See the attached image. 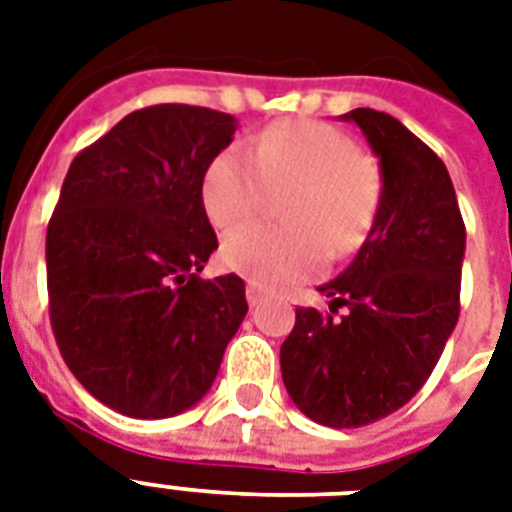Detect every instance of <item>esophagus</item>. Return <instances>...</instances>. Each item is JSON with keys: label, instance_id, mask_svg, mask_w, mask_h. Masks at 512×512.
I'll return each instance as SVG.
<instances>
[{"label": "esophagus", "instance_id": "1", "mask_svg": "<svg viewBox=\"0 0 512 512\" xmlns=\"http://www.w3.org/2000/svg\"><path fill=\"white\" fill-rule=\"evenodd\" d=\"M263 297H265L263 284H257V281H247V300H249V305L255 308V305L260 303Z\"/></svg>", "mask_w": 512, "mask_h": 512}]
</instances>
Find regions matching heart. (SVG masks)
I'll list each match as a JSON object with an SVG mask.
<instances>
[{"mask_svg": "<svg viewBox=\"0 0 512 512\" xmlns=\"http://www.w3.org/2000/svg\"><path fill=\"white\" fill-rule=\"evenodd\" d=\"M268 188H297L287 201L289 225L249 223L228 233L223 260L265 287H287L319 273L327 247L356 252L380 209V175L356 143L321 122L271 124L247 151H220L204 172L201 201L217 228H233L263 207Z\"/></svg>", "mask_w": 512, "mask_h": 512, "instance_id": "b5f03b06", "label": "heart"}]
</instances>
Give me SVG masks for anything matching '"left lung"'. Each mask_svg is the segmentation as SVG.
<instances>
[{"label":"left lung","instance_id":"8db88e82","mask_svg":"<svg viewBox=\"0 0 512 512\" xmlns=\"http://www.w3.org/2000/svg\"><path fill=\"white\" fill-rule=\"evenodd\" d=\"M342 119L380 159V209L353 263L319 287L329 313L297 308L281 377L305 417L361 428L401 409L436 369L460 319L465 223L444 162L404 124L374 108Z\"/></svg>","mask_w":512,"mask_h":512}]
</instances>
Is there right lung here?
<instances>
[{
  "label": "right lung",
  "instance_id": "right-lung-1",
  "mask_svg": "<svg viewBox=\"0 0 512 512\" xmlns=\"http://www.w3.org/2000/svg\"><path fill=\"white\" fill-rule=\"evenodd\" d=\"M236 127L212 108H140L63 180L47 225L52 332L76 380L127 417L199 404L247 316L239 276L199 279L217 249L201 183Z\"/></svg>",
  "mask_w": 512,
  "mask_h": 512
}]
</instances>
